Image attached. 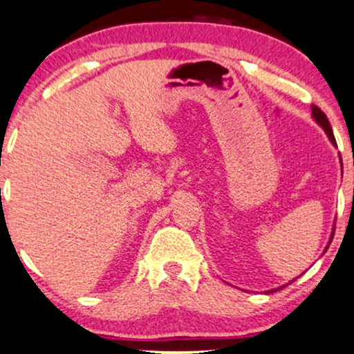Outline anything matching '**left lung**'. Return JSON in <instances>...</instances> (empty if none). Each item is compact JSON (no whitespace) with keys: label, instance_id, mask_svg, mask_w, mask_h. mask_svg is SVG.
Returning a JSON list of instances; mask_svg holds the SVG:
<instances>
[{"label":"left lung","instance_id":"8db88e82","mask_svg":"<svg viewBox=\"0 0 354 354\" xmlns=\"http://www.w3.org/2000/svg\"><path fill=\"white\" fill-rule=\"evenodd\" d=\"M311 116H313V120L316 121V123H318L321 128L324 129V133H326L328 135V138H330V141L333 145L336 146V140H335V135H333V129H331V124H330V121H328V118H326V115H324L323 111H321V109L318 108V106H311ZM333 234L335 233H331V238H330V241H328V246L331 245V239H333ZM328 246H326V250H328ZM324 250V251H326ZM283 288V286H281ZM276 290H279V288H276ZM274 290H271V291H268V293H273Z\"/></svg>","mask_w":354,"mask_h":354}]
</instances>
